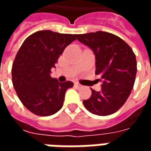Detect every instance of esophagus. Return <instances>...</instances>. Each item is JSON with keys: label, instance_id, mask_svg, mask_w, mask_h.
<instances>
[{"label": "esophagus", "instance_id": "esophagus-1", "mask_svg": "<svg viewBox=\"0 0 151 151\" xmlns=\"http://www.w3.org/2000/svg\"><path fill=\"white\" fill-rule=\"evenodd\" d=\"M74 85H75V86L77 87V88H82V86H83L81 85V84H79V83H78V82H77V83H75Z\"/></svg>", "mask_w": 151, "mask_h": 151}]
</instances>
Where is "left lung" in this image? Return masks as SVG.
<instances>
[{
	"mask_svg": "<svg viewBox=\"0 0 151 151\" xmlns=\"http://www.w3.org/2000/svg\"><path fill=\"white\" fill-rule=\"evenodd\" d=\"M79 42L88 46L95 56V74L100 75L102 89H91V96L83 100L92 114L108 116L118 111L133 90L137 60L132 48L122 39L105 31L77 35Z\"/></svg>",
	"mask_w": 151,
	"mask_h": 151,
	"instance_id": "8db88e82",
	"label": "left lung"
}]
</instances>
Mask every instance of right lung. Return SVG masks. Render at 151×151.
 Listing matches in <instances>:
<instances>
[{
    "mask_svg": "<svg viewBox=\"0 0 151 151\" xmlns=\"http://www.w3.org/2000/svg\"><path fill=\"white\" fill-rule=\"evenodd\" d=\"M76 35L40 31L20 47L12 66V82L20 101L32 113L47 116L62 108L66 91L73 83L59 82L50 73Z\"/></svg>",
    "mask_w": 151,
    "mask_h": 151,
    "instance_id": "obj_1",
    "label": "right lung"
}]
</instances>
